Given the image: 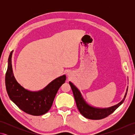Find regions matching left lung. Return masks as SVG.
<instances>
[{
    "instance_id": "left-lung-1",
    "label": "left lung",
    "mask_w": 135,
    "mask_h": 135,
    "mask_svg": "<svg viewBox=\"0 0 135 135\" xmlns=\"http://www.w3.org/2000/svg\"><path fill=\"white\" fill-rule=\"evenodd\" d=\"M69 84L71 86V89H72L77 108H78L80 113L85 118L94 120L103 119L113 113L124 102L128 91L127 89L124 98L118 104L107 108H98L91 107V106L87 104L86 102L85 101V100L82 97L80 91L76 88L75 86L73 85V83H71V82H69Z\"/></svg>"
}]
</instances>
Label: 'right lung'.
Listing matches in <instances>:
<instances>
[{
	"mask_svg": "<svg viewBox=\"0 0 135 135\" xmlns=\"http://www.w3.org/2000/svg\"><path fill=\"white\" fill-rule=\"evenodd\" d=\"M12 54L13 51L8 57L5 76L6 88L8 96L11 101L25 113L35 116L45 114L50 109L57 91L64 84L66 76L64 75L54 79L41 90H28L20 85L14 78L11 64Z\"/></svg>",
	"mask_w": 135,
	"mask_h": 135,
	"instance_id": "add662e5",
	"label": "right lung"
}]
</instances>
